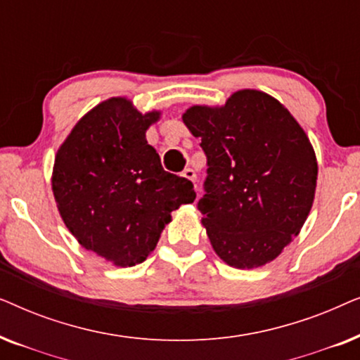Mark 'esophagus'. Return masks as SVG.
Segmentation results:
<instances>
[{
  "label": "esophagus",
  "mask_w": 360,
  "mask_h": 360,
  "mask_svg": "<svg viewBox=\"0 0 360 360\" xmlns=\"http://www.w3.org/2000/svg\"><path fill=\"white\" fill-rule=\"evenodd\" d=\"M181 176H184V179H186V180H190V181H196V174H195V170L193 169H185L184 172H181Z\"/></svg>",
  "instance_id": "34e87169"
}]
</instances>
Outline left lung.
I'll return each mask as SVG.
<instances>
[{"instance_id": "obj_1", "label": "left lung", "mask_w": 360, "mask_h": 360, "mask_svg": "<svg viewBox=\"0 0 360 360\" xmlns=\"http://www.w3.org/2000/svg\"><path fill=\"white\" fill-rule=\"evenodd\" d=\"M184 124L208 157L198 201L216 255L234 269L277 259L311 211L318 160L307 132L269 93L244 88L224 105H193Z\"/></svg>"}]
</instances>
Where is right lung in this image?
Instances as JSON below:
<instances>
[{
  "instance_id": "right-lung-1",
  "label": "right lung",
  "mask_w": 360,
  "mask_h": 360,
  "mask_svg": "<svg viewBox=\"0 0 360 360\" xmlns=\"http://www.w3.org/2000/svg\"><path fill=\"white\" fill-rule=\"evenodd\" d=\"M160 116L126 96L108 98L78 120L53 160L52 191L67 229L116 267L144 262L172 211L195 201L191 181L165 172L147 144Z\"/></svg>"
}]
</instances>
